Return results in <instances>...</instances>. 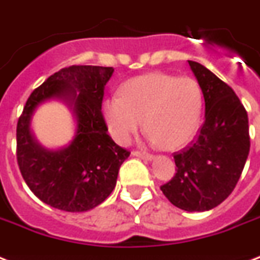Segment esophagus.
Instances as JSON below:
<instances>
[{
    "label": "esophagus",
    "instance_id": "1",
    "mask_svg": "<svg viewBox=\"0 0 260 260\" xmlns=\"http://www.w3.org/2000/svg\"><path fill=\"white\" fill-rule=\"evenodd\" d=\"M135 156H139V158L147 159V160H151V159H154V155L148 154V152H143V151H134Z\"/></svg>",
    "mask_w": 260,
    "mask_h": 260
}]
</instances>
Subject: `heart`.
Returning a JSON list of instances; mask_svg holds the SVG:
<instances>
[{
    "label": "heart",
    "instance_id": "obj_1",
    "mask_svg": "<svg viewBox=\"0 0 260 260\" xmlns=\"http://www.w3.org/2000/svg\"><path fill=\"white\" fill-rule=\"evenodd\" d=\"M202 108L204 94L196 79L152 73L124 83L121 97L104 101L102 114L114 140L121 144L129 142L144 118L151 142L175 150L193 139Z\"/></svg>",
    "mask_w": 260,
    "mask_h": 260
}]
</instances>
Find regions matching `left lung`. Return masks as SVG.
Listing matches in <instances>:
<instances>
[{
  "mask_svg": "<svg viewBox=\"0 0 260 260\" xmlns=\"http://www.w3.org/2000/svg\"><path fill=\"white\" fill-rule=\"evenodd\" d=\"M205 98L197 138L174 152L177 173L160 186L179 209L205 212L220 205L238 183L250 152L248 116L232 87L206 67L189 60Z\"/></svg>",
  "mask_w": 260,
  "mask_h": 260,
  "instance_id": "1",
  "label": "left lung"
}]
</instances>
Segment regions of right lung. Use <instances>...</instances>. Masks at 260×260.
Instances as JSON below:
<instances>
[{
    "label": "right lung",
    "mask_w": 260,
    "mask_h": 260,
    "mask_svg": "<svg viewBox=\"0 0 260 260\" xmlns=\"http://www.w3.org/2000/svg\"><path fill=\"white\" fill-rule=\"evenodd\" d=\"M113 67L69 66L30 93L18 117L17 163L30 191L47 205L66 212H85L104 202L113 191L118 170L129 151L108 135L101 105ZM50 98L75 105L79 121L72 144L48 151L34 142L29 129L34 108Z\"/></svg>",
    "instance_id": "obj_1"
}]
</instances>
